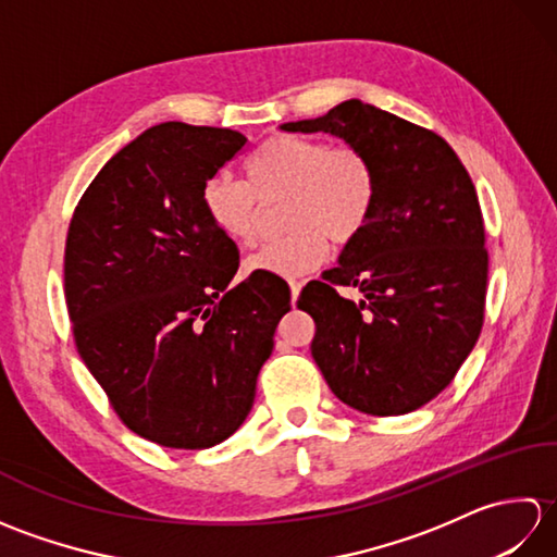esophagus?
<instances>
[{
  "label": "esophagus",
  "mask_w": 557,
  "mask_h": 557,
  "mask_svg": "<svg viewBox=\"0 0 557 557\" xmlns=\"http://www.w3.org/2000/svg\"><path fill=\"white\" fill-rule=\"evenodd\" d=\"M289 292H292V304H297L299 292H301V282H289Z\"/></svg>",
  "instance_id": "obj_1"
}]
</instances>
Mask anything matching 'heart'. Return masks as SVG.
Returning <instances> with one entry per match:
<instances>
[{
    "label": "heart",
    "mask_w": 557,
    "mask_h": 557,
    "mask_svg": "<svg viewBox=\"0 0 557 557\" xmlns=\"http://www.w3.org/2000/svg\"><path fill=\"white\" fill-rule=\"evenodd\" d=\"M282 196H287L285 227L292 232L248 256L246 275L301 277L323 263L330 239H359L375 208V170L359 148H330L321 138L277 134L265 138L246 162V184L215 174L206 182L200 200L224 239L251 244L258 200Z\"/></svg>",
    "instance_id": "1"
}]
</instances>
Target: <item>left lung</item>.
<instances>
[{"label":"left lung","instance_id":"8db88e82","mask_svg":"<svg viewBox=\"0 0 557 557\" xmlns=\"http://www.w3.org/2000/svg\"><path fill=\"white\" fill-rule=\"evenodd\" d=\"M280 128L342 138L377 180L369 227L299 297L315 323L313 361L351 409L399 417L423 407L453 381L483 325L488 251L471 176L441 136L361 100ZM337 284L362 299L339 298Z\"/></svg>","mask_w":557,"mask_h":557}]
</instances>
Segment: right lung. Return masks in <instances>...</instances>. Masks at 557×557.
Here are the masks:
<instances>
[{"label": "right lung", "mask_w": 557, "mask_h": 557, "mask_svg": "<svg viewBox=\"0 0 557 557\" xmlns=\"http://www.w3.org/2000/svg\"><path fill=\"white\" fill-rule=\"evenodd\" d=\"M246 144L164 122L104 164L66 234L64 294L83 363L146 441L206 449L239 429L289 311V287L244 280L200 194Z\"/></svg>", "instance_id": "obj_1"}]
</instances>
